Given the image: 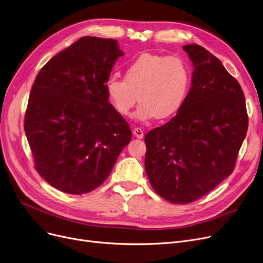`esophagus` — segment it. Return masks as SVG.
Returning a JSON list of instances; mask_svg holds the SVG:
<instances>
[{
    "label": "esophagus",
    "mask_w": 263,
    "mask_h": 263,
    "mask_svg": "<svg viewBox=\"0 0 263 263\" xmlns=\"http://www.w3.org/2000/svg\"><path fill=\"white\" fill-rule=\"evenodd\" d=\"M133 134L135 135V138H138V139H143L144 138V131L141 128H138V127L134 128Z\"/></svg>",
    "instance_id": "1"
}]
</instances>
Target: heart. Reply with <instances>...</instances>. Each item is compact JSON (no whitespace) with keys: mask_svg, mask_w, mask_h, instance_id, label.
Listing matches in <instances>:
<instances>
[{"mask_svg":"<svg viewBox=\"0 0 263 263\" xmlns=\"http://www.w3.org/2000/svg\"><path fill=\"white\" fill-rule=\"evenodd\" d=\"M191 84V70L180 57L143 53L125 68L124 78L111 75L105 83L106 96L122 117L141 102L134 118L147 121L167 119L181 108ZM139 98H137V96Z\"/></svg>","mask_w":263,"mask_h":263,"instance_id":"1","label":"heart"}]
</instances>
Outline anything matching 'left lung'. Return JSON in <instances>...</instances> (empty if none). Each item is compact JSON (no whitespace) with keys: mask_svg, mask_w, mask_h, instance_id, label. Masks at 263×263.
<instances>
[{"mask_svg":"<svg viewBox=\"0 0 263 263\" xmlns=\"http://www.w3.org/2000/svg\"><path fill=\"white\" fill-rule=\"evenodd\" d=\"M182 49L193 65L188 96L176 116L145 135L148 179L175 204L200 199L233 172L248 128L236 79L200 45Z\"/></svg>","mask_w":263,"mask_h":263,"instance_id":"obj_1","label":"left lung"}]
</instances>
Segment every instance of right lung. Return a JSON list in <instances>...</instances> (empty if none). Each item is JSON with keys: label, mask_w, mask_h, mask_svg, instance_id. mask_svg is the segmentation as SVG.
Instances as JSON below:
<instances>
[{"label": "right lung", "mask_w": 263, "mask_h": 263, "mask_svg": "<svg viewBox=\"0 0 263 263\" xmlns=\"http://www.w3.org/2000/svg\"><path fill=\"white\" fill-rule=\"evenodd\" d=\"M123 52L112 39L84 36L45 64L32 86L25 131L39 174L83 195L103 184L132 138L105 83Z\"/></svg>", "instance_id": "add662e5"}]
</instances>
